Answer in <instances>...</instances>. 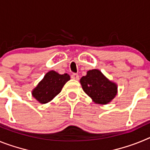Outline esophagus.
<instances>
[{
    "instance_id": "esophagus-1",
    "label": "esophagus",
    "mask_w": 150,
    "mask_h": 150,
    "mask_svg": "<svg viewBox=\"0 0 150 150\" xmlns=\"http://www.w3.org/2000/svg\"><path fill=\"white\" fill-rule=\"evenodd\" d=\"M71 78H72V79H76V80H77V79H79V75H78L77 74H73L72 75H71Z\"/></svg>"
}]
</instances>
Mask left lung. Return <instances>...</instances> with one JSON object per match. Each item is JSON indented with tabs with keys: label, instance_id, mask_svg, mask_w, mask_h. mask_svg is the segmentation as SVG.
Listing matches in <instances>:
<instances>
[{
	"label": "left lung",
	"instance_id": "8db88e82",
	"mask_svg": "<svg viewBox=\"0 0 150 150\" xmlns=\"http://www.w3.org/2000/svg\"><path fill=\"white\" fill-rule=\"evenodd\" d=\"M80 83L83 91L98 104H108L117 94L116 85L96 69L88 71L80 79Z\"/></svg>",
	"mask_w": 150,
	"mask_h": 150
}]
</instances>
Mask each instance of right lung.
<instances>
[{
    "mask_svg": "<svg viewBox=\"0 0 150 150\" xmlns=\"http://www.w3.org/2000/svg\"><path fill=\"white\" fill-rule=\"evenodd\" d=\"M70 76L67 74H59L51 71L46 74L32 91V95L41 104H46L56 96L68 80Z\"/></svg>",
    "mask_w": 150,
    "mask_h": 150,
    "instance_id": "1",
    "label": "right lung"
}]
</instances>
